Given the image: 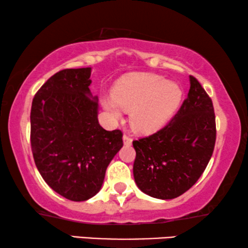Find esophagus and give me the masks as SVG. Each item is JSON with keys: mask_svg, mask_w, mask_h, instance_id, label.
<instances>
[{"mask_svg": "<svg viewBox=\"0 0 248 248\" xmlns=\"http://www.w3.org/2000/svg\"><path fill=\"white\" fill-rule=\"evenodd\" d=\"M123 141H124L125 145H131L132 144V138L128 137V135H126V134H124Z\"/></svg>", "mask_w": 248, "mask_h": 248, "instance_id": "obj_1", "label": "esophagus"}]
</instances>
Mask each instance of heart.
Returning <instances> with one entry per match:
<instances>
[{
    "mask_svg": "<svg viewBox=\"0 0 248 248\" xmlns=\"http://www.w3.org/2000/svg\"><path fill=\"white\" fill-rule=\"evenodd\" d=\"M182 90L176 83L155 74H132L120 81L113 90V99H105L104 107L120 118L121 108L131 110L134 130L152 133L167 123L179 106Z\"/></svg>",
    "mask_w": 248,
    "mask_h": 248,
    "instance_id": "b5f03b06",
    "label": "heart"
}]
</instances>
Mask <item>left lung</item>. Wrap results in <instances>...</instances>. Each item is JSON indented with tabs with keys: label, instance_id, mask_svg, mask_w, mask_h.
Listing matches in <instances>:
<instances>
[{
	"label": "left lung",
	"instance_id": "8db88e82",
	"mask_svg": "<svg viewBox=\"0 0 248 248\" xmlns=\"http://www.w3.org/2000/svg\"><path fill=\"white\" fill-rule=\"evenodd\" d=\"M177 114L164 128L133 141L138 187L155 199L171 200L188 191L205 170L216 143L211 98L194 77Z\"/></svg>",
	"mask_w": 248,
	"mask_h": 248
}]
</instances>
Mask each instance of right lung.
<instances>
[{
    "instance_id": "obj_1",
    "label": "right lung",
    "mask_w": 248,
    "mask_h": 248,
    "mask_svg": "<svg viewBox=\"0 0 248 248\" xmlns=\"http://www.w3.org/2000/svg\"><path fill=\"white\" fill-rule=\"evenodd\" d=\"M90 74L91 67L55 73L37 91L30 113L37 169L49 187L76 202L100 191L108 165L123 147L122 131L99 125Z\"/></svg>"
}]
</instances>
